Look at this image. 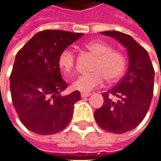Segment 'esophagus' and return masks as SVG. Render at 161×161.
Returning a JSON list of instances; mask_svg holds the SVG:
<instances>
[{
    "label": "esophagus",
    "instance_id": "esophagus-1",
    "mask_svg": "<svg viewBox=\"0 0 161 161\" xmlns=\"http://www.w3.org/2000/svg\"><path fill=\"white\" fill-rule=\"evenodd\" d=\"M90 95H91V93H89V92H82L81 93V97L82 98H86V97H89Z\"/></svg>",
    "mask_w": 161,
    "mask_h": 161
}]
</instances>
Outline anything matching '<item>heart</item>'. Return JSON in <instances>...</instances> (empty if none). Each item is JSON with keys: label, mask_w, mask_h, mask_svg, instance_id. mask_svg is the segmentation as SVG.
<instances>
[{"label": "heart", "mask_w": 161, "mask_h": 161, "mask_svg": "<svg viewBox=\"0 0 161 161\" xmlns=\"http://www.w3.org/2000/svg\"><path fill=\"white\" fill-rule=\"evenodd\" d=\"M86 48L96 55L93 72L79 76L73 84L72 88L82 92H89L102 86L105 80L114 82L118 80L126 69L127 59L120 50L112 49L109 44L95 40L88 43ZM59 66L68 77L71 76L76 67V55L69 49L63 50L58 60Z\"/></svg>", "instance_id": "obj_1"}]
</instances>
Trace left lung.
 <instances>
[{"label":"left lung","mask_w":161,"mask_h":161,"mask_svg":"<svg viewBox=\"0 0 161 161\" xmlns=\"http://www.w3.org/2000/svg\"><path fill=\"white\" fill-rule=\"evenodd\" d=\"M100 34L117 39L129 53L126 75L102 93L103 106L94 113L96 122L102 130L121 134L135 129L147 114L153 95L154 69L147 51L130 35L117 31Z\"/></svg>","instance_id":"obj_1"}]
</instances>
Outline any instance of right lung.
<instances>
[{
	"label": "right lung",
	"instance_id": "add662e5",
	"mask_svg": "<svg viewBox=\"0 0 161 161\" xmlns=\"http://www.w3.org/2000/svg\"><path fill=\"white\" fill-rule=\"evenodd\" d=\"M62 30L39 31L16 53L10 80L13 106L21 122L39 135L65 129L71 120L73 106L80 100L79 91L61 96L68 87L62 80L59 56L83 36Z\"/></svg>",
	"mask_w": 161,
	"mask_h": 161
}]
</instances>
